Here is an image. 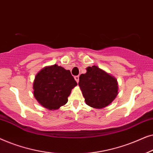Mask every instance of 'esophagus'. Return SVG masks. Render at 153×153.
I'll return each instance as SVG.
<instances>
[{"mask_svg":"<svg viewBox=\"0 0 153 153\" xmlns=\"http://www.w3.org/2000/svg\"><path fill=\"white\" fill-rule=\"evenodd\" d=\"M74 79H75V80H76V82L78 83L79 81V76H74Z\"/></svg>","mask_w":153,"mask_h":153,"instance_id":"34e87169","label":"esophagus"}]
</instances>
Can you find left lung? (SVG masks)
<instances>
[{"label": "left lung", "instance_id": "8db88e82", "mask_svg": "<svg viewBox=\"0 0 153 153\" xmlns=\"http://www.w3.org/2000/svg\"><path fill=\"white\" fill-rule=\"evenodd\" d=\"M86 70L80 75L79 82L85 103L95 108L106 107L118 95L117 80L95 65Z\"/></svg>", "mask_w": 153, "mask_h": 153}]
</instances>
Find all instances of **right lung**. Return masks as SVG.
<instances>
[{"label": "right lung", "mask_w": 153, "mask_h": 153, "mask_svg": "<svg viewBox=\"0 0 153 153\" xmlns=\"http://www.w3.org/2000/svg\"><path fill=\"white\" fill-rule=\"evenodd\" d=\"M76 85L70 70L53 65L37 73L33 93L41 105L49 110H56L68 102L71 91Z\"/></svg>", "instance_id": "1"}]
</instances>
